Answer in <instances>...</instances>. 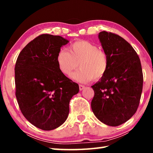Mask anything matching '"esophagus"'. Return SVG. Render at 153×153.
Segmentation results:
<instances>
[{
  "label": "esophagus",
  "mask_w": 153,
  "mask_h": 153,
  "mask_svg": "<svg viewBox=\"0 0 153 153\" xmlns=\"http://www.w3.org/2000/svg\"><path fill=\"white\" fill-rule=\"evenodd\" d=\"M79 90H82L85 88V86H84V85H82V84H79Z\"/></svg>",
  "instance_id": "34e87169"
}]
</instances>
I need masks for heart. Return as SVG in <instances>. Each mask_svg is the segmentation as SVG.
Here are the masks:
<instances>
[{
	"label": "heart",
	"instance_id": "b5f03b06",
	"mask_svg": "<svg viewBox=\"0 0 153 153\" xmlns=\"http://www.w3.org/2000/svg\"><path fill=\"white\" fill-rule=\"evenodd\" d=\"M68 50L61 49L56 55V63L62 74L69 76L79 65L80 69L72 76L77 81L86 83L105 76L108 59L104 50L86 40L76 41L69 46Z\"/></svg>",
	"mask_w": 153,
	"mask_h": 153
}]
</instances>
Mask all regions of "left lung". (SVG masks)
Listing matches in <instances>:
<instances>
[{
    "mask_svg": "<svg viewBox=\"0 0 153 153\" xmlns=\"http://www.w3.org/2000/svg\"><path fill=\"white\" fill-rule=\"evenodd\" d=\"M107 54L108 68L102 78L92 86L93 113L101 122L118 126L136 112L143 87L140 60L130 44L116 33L98 34Z\"/></svg>",
    "mask_w": 153,
    "mask_h": 153,
    "instance_id": "1",
    "label": "left lung"
}]
</instances>
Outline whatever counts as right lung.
<instances>
[{
	"label": "right lung",
	"instance_id": "add662e5",
	"mask_svg": "<svg viewBox=\"0 0 153 153\" xmlns=\"http://www.w3.org/2000/svg\"><path fill=\"white\" fill-rule=\"evenodd\" d=\"M69 41L41 34L20 52L15 67V96L28 121L43 130L58 128L67 120L69 102L79 86L59 69L56 55Z\"/></svg>",
	"mask_w": 153,
	"mask_h": 153
}]
</instances>
